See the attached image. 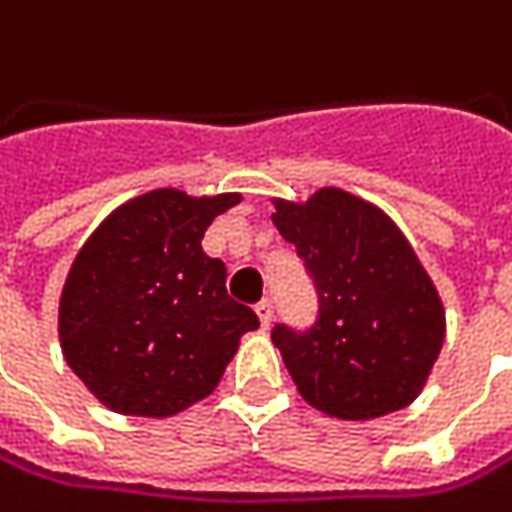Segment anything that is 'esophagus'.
<instances>
[{"label": "esophagus", "instance_id": "obj_1", "mask_svg": "<svg viewBox=\"0 0 512 512\" xmlns=\"http://www.w3.org/2000/svg\"><path fill=\"white\" fill-rule=\"evenodd\" d=\"M256 314H259L262 325L268 328L270 320H273V299H262V302H256Z\"/></svg>", "mask_w": 512, "mask_h": 512}]
</instances>
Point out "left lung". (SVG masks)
Masks as SVG:
<instances>
[{"mask_svg": "<svg viewBox=\"0 0 512 512\" xmlns=\"http://www.w3.org/2000/svg\"><path fill=\"white\" fill-rule=\"evenodd\" d=\"M273 224L317 291V320L270 337L299 395L331 418L369 421L409 406L444 345V305L395 221L351 192L276 201Z\"/></svg>", "mask_w": 512, "mask_h": 512, "instance_id": "8db88e82", "label": "left lung"}]
</instances>
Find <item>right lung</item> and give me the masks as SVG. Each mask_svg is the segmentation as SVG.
<instances>
[{
  "instance_id": "right-lung-1",
  "label": "right lung",
  "mask_w": 512,
  "mask_h": 512,
  "mask_svg": "<svg viewBox=\"0 0 512 512\" xmlns=\"http://www.w3.org/2000/svg\"><path fill=\"white\" fill-rule=\"evenodd\" d=\"M152 190L117 207L77 253L60 299L65 363L120 415L169 418L218 386L259 317L227 294V268L201 250L239 204Z\"/></svg>"
}]
</instances>
